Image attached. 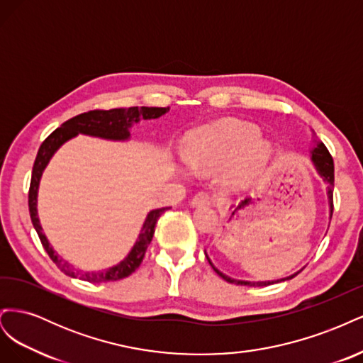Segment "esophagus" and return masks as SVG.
Masks as SVG:
<instances>
[{
	"instance_id": "34e87169",
	"label": "esophagus",
	"mask_w": 363,
	"mask_h": 363,
	"mask_svg": "<svg viewBox=\"0 0 363 363\" xmlns=\"http://www.w3.org/2000/svg\"><path fill=\"white\" fill-rule=\"evenodd\" d=\"M212 203V196L208 195L207 192H199L194 199L191 200V206L192 207H200V206H208Z\"/></svg>"
}]
</instances>
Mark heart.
Here are the masks:
<instances>
[{"label":"heart","instance_id":"heart-1","mask_svg":"<svg viewBox=\"0 0 363 363\" xmlns=\"http://www.w3.org/2000/svg\"><path fill=\"white\" fill-rule=\"evenodd\" d=\"M271 156V145L257 127L236 119H223L195 130L189 136V163L212 172L225 168L227 180L242 186L255 179Z\"/></svg>","mask_w":363,"mask_h":363}]
</instances>
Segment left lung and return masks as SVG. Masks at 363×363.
<instances>
[{"instance_id":"left-lung-1","label":"left lung","mask_w":363,"mask_h":363,"mask_svg":"<svg viewBox=\"0 0 363 363\" xmlns=\"http://www.w3.org/2000/svg\"><path fill=\"white\" fill-rule=\"evenodd\" d=\"M312 162L315 164V168L318 171V174L321 175L323 180L327 183V196H328V204H330V218L333 215V183H335V164H333V157L330 152H328L327 147L323 144V142H316L315 148L312 150ZM206 255V252H204ZM208 263H211V267L213 268V271L218 274L219 277H223L225 281L228 283H236V284H244V286H269V284H274V283H279V281H284V280H289V279H294L296 274H292V276L289 277H284V279H280V280H272V281H245V280H236V279H232L225 276V274H223L221 271H218L213 263L211 262V259H208V256L206 255Z\"/></svg>"}]
</instances>
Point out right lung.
<instances>
[{"instance_id":"obj_1","label":"right lung","mask_w":363,"mask_h":363,"mask_svg":"<svg viewBox=\"0 0 363 363\" xmlns=\"http://www.w3.org/2000/svg\"><path fill=\"white\" fill-rule=\"evenodd\" d=\"M168 111L169 107H128V108H111V111H91L68 119L67 123H63L59 128L54 130L52 133L42 142L35 164H33V171H31V182H30V191H28V211H30L31 223L36 228L43 248H45L50 259L56 263L57 268L63 274H67V276L74 279L89 281V283L116 281V280L128 277L130 274H133L139 268L142 260H144L145 251L151 242L152 235H155L157 219L164 211H168L169 207L156 208V211H151L147 215L145 223L142 225V230L133 248H131L127 257L124 260H121L118 265L104 271H98V272H86L82 269H77L71 265V263L59 257L57 252L54 251L52 247L50 245L45 235H43L42 227L39 224L38 207H36L38 189H39L42 172L45 169L50 159L52 157L54 152L60 148V145H63L67 140L75 138L79 133L103 138V139H112V140H127L130 138L128 130L135 123H139L140 119L160 118Z\"/></svg>"}]
</instances>
